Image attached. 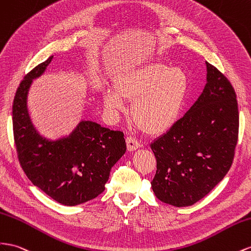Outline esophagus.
Returning a JSON list of instances; mask_svg holds the SVG:
<instances>
[{"label": "esophagus", "mask_w": 251, "mask_h": 251, "mask_svg": "<svg viewBox=\"0 0 251 251\" xmlns=\"http://www.w3.org/2000/svg\"><path fill=\"white\" fill-rule=\"evenodd\" d=\"M126 147H127L128 151H135L140 147V145L136 139H135L132 136H130V137L126 138Z\"/></svg>", "instance_id": "34e87169"}]
</instances>
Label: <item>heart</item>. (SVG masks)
<instances>
[{"instance_id":"1","label":"heart","mask_w":251,"mask_h":251,"mask_svg":"<svg viewBox=\"0 0 251 251\" xmlns=\"http://www.w3.org/2000/svg\"><path fill=\"white\" fill-rule=\"evenodd\" d=\"M114 90L103 94V103L112 112H124L125 100L132 103V119L142 132L159 135L176 124L188 92L187 74L159 62H148L121 72Z\"/></svg>"}]
</instances>
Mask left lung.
<instances>
[{
    "mask_svg": "<svg viewBox=\"0 0 251 251\" xmlns=\"http://www.w3.org/2000/svg\"><path fill=\"white\" fill-rule=\"evenodd\" d=\"M207 83L185 116L150 145L156 158L151 181L156 198L175 207L195 204L225 177L239 136L236 95L206 62Z\"/></svg>",
    "mask_w": 251,
    "mask_h": 251,
    "instance_id": "obj_1",
    "label": "left lung"
}]
</instances>
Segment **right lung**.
I'll return each mask as SVG.
<instances>
[{
    "mask_svg": "<svg viewBox=\"0 0 251 251\" xmlns=\"http://www.w3.org/2000/svg\"><path fill=\"white\" fill-rule=\"evenodd\" d=\"M52 56L20 83L12 105L13 136L19 161L33 185L65 206L89 201L104 191L112 167L126 151L124 133L90 120L80 121L69 136L47 139L32 125L27 95Z\"/></svg>",
    "mask_w": 251,
    "mask_h": 251,
    "instance_id": "obj_1",
    "label": "right lung"
}]
</instances>
